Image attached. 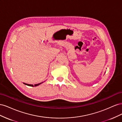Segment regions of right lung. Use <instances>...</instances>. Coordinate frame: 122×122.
<instances>
[{"instance_id": "obj_1", "label": "right lung", "mask_w": 122, "mask_h": 122, "mask_svg": "<svg viewBox=\"0 0 122 122\" xmlns=\"http://www.w3.org/2000/svg\"><path fill=\"white\" fill-rule=\"evenodd\" d=\"M43 82H41V83H38V84H35L34 86L33 84H27V83H23L24 84H25V85H27V86H39V85H40V84H41V83H42Z\"/></svg>"}]
</instances>
